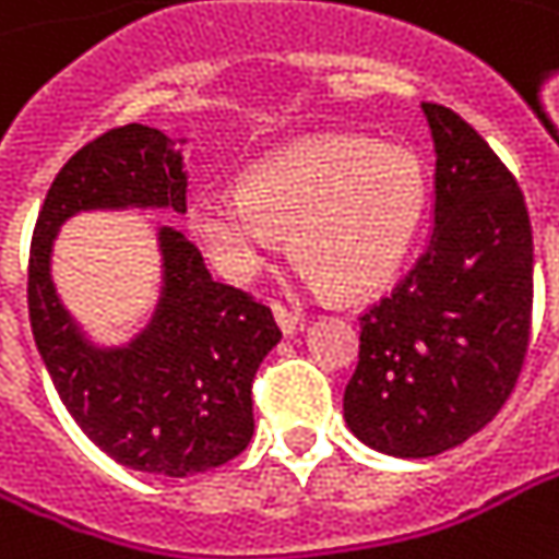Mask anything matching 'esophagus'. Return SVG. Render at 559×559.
I'll use <instances>...</instances> for the list:
<instances>
[{
	"instance_id": "1",
	"label": "esophagus",
	"mask_w": 559,
	"mask_h": 559,
	"mask_svg": "<svg viewBox=\"0 0 559 559\" xmlns=\"http://www.w3.org/2000/svg\"><path fill=\"white\" fill-rule=\"evenodd\" d=\"M272 312H275V322H278L284 335H294L300 329V322H304L300 312H294L290 307H284V304H272Z\"/></svg>"
}]
</instances>
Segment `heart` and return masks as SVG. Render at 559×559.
<instances>
[{"instance_id": "b5f03b06", "label": "heart", "mask_w": 559, "mask_h": 559, "mask_svg": "<svg viewBox=\"0 0 559 559\" xmlns=\"http://www.w3.org/2000/svg\"><path fill=\"white\" fill-rule=\"evenodd\" d=\"M427 209L417 154L364 135H307L255 160L240 192H202L189 227L217 269L252 275L287 234L294 262L332 297H367L402 269Z\"/></svg>"}]
</instances>
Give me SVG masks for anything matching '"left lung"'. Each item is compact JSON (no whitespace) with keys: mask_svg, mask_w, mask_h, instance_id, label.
I'll list each match as a JSON object with an SVG mask.
<instances>
[{"mask_svg":"<svg viewBox=\"0 0 559 559\" xmlns=\"http://www.w3.org/2000/svg\"><path fill=\"white\" fill-rule=\"evenodd\" d=\"M430 122L433 234L405 278L360 316L345 389L350 433L385 455L465 443L507 405L532 338V221L509 167L440 104Z\"/></svg>","mask_w":559,"mask_h":559,"instance_id":"left-lung-1","label":"left lung"}]
</instances>
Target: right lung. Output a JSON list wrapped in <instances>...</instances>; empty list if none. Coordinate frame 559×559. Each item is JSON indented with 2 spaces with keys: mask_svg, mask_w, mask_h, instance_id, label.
I'll list each match as a JSON object with an SVG mask.
<instances>
[{
  "mask_svg": "<svg viewBox=\"0 0 559 559\" xmlns=\"http://www.w3.org/2000/svg\"><path fill=\"white\" fill-rule=\"evenodd\" d=\"M91 209L186 212L177 142L129 122L97 135L56 174L40 205L27 312L37 350L84 437L126 468L186 477L212 472L252 440V379L281 342L272 310L209 275L180 230L160 227L164 294L151 325L126 347H94L50 281L59 224Z\"/></svg>",
  "mask_w": 559,
  "mask_h": 559,
  "instance_id": "add662e5",
  "label": "right lung"
}]
</instances>
